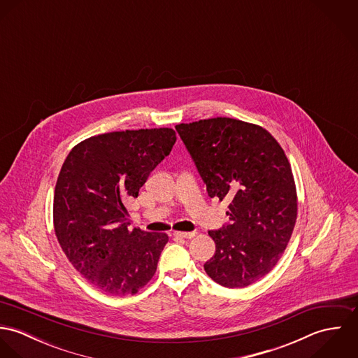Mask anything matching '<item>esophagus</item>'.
I'll use <instances>...</instances> for the list:
<instances>
[{
	"label": "esophagus",
	"mask_w": 358,
	"mask_h": 358,
	"mask_svg": "<svg viewBox=\"0 0 358 358\" xmlns=\"http://www.w3.org/2000/svg\"><path fill=\"white\" fill-rule=\"evenodd\" d=\"M197 233L196 231H189V233H185V231H175L173 236L175 237H179V238H193Z\"/></svg>",
	"instance_id": "obj_1"
}]
</instances>
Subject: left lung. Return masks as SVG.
<instances>
[{
    "label": "left lung",
    "instance_id": "8db88e82",
    "mask_svg": "<svg viewBox=\"0 0 358 358\" xmlns=\"http://www.w3.org/2000/svg\"><path fill=\"white\" fill-rule=\"evenodd\" d=\"M210 199L230 201V222L209 230L216 245L206 274L226 288L264 277L292 236L298 200L289 161L262 127L216 117L175 127Z\"/></svg>",
    "mask_w": 358,
    "mask_h": 358
}]
</instances>
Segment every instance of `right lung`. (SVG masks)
Segmentation results:
<instances>
[{"label":"right lung","instance_id":"right-lung-1","mask_svg":"<svg viewBox=\"0 0 358 358\" xmlns=\"http://www.w3.org/2000/svg\"><path fill=\"white\" fill-rule=\"evenodd\" d=\"M171 128L108 132L71 149L57 176L53 226L76 267L107 295H134L157 270L165 233L128 230L125 204L171 153Z\"/></svg>","mask_w":358,"mask_h":358}]
</instances>
